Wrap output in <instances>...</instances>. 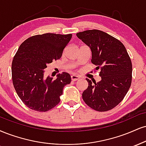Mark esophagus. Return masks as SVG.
<instances>
[{"mask_svg":"<svg viewBox=\"0 0 146 146\" xmlns=\"http://www.w3.org/2000/svg\"><path fill=\"white\" fill-rule=\"evenodd\" d=\"M79 79H80V77L78 76V75H71L72 81H77V80H78Z\"/></svg>","mask_w":146,"mask_h":146,"instance_id":"esophagus-1","label":"esophagus"}]
</instances>
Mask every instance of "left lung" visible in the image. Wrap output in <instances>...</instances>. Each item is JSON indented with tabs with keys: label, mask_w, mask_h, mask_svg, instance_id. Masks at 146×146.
I'll return each instance as SVG.
<instances>
[{
	"label": "left lung",
	"mask_w": 146,
	"mask_h": 146,
	"mask_svg": "<svg viewBox=\"0 0 146 146\" xmlns=\"http://www.w3.org/2000/svg\"><path fill=\"white\" fill-rule=\"evenodd\" d=\"M92 51V64L100 69V82L86 78L88 86L82 94L86 104L98 111H107L123 100L132 82V62L118 39L99 30L76 34Z\"/></svg>",
	"instance_id": "left-lung-1"
}]
</instances>
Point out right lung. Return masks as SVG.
Segmentation results:
<instances>
[{
  "label": "right lung",
  "mask_w": 146,
  "mask_h": 146,
  "mask_svg": "<svg viewBox=\"0 0 146 146\" xmlns=\"http://www.w3.org/2000/svg\"><path fill=\"white\" fill-rule=\"evenodd\" d=\"M72 34L45 33L25 40L14 56L12 81L17 95L31 110L45 112L60 103L63 88L71 83V75L62 72L57 78L44 77L47 65L62 56Z\"/></svg>",
  "instance_id": "add662e5"
}]
</instances>
